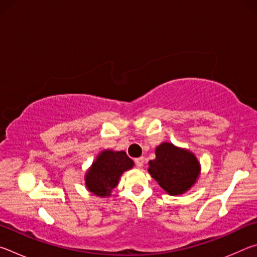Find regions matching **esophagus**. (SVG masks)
<instances>
[{"label": "esophagus", "instance_id": "esophagus-1", "mask_svg": "<svg viewBox=\"0 0 257 257\" xmlns=\"http://www.w3.org/2000/svg\"><path fill=\"white\" fill-rule=\"evenodd\" d=\"M144 158H137L135 159V163H136V165L138 168H142L143 165H144Z\"/></svg>", "mask_w": 257, "mask_h": 257}]
</instances>
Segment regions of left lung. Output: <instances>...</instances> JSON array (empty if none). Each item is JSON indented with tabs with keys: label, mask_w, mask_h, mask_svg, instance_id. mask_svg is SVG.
I'll return each mask as SVG.
<instances>
[{
	"label": "left lung",
	"mask_w": 257,
	"mask_h": 257,
	"mask_svg": "<svg viewBox=\"0 0 257 257\" xmlns=\"http://www.w3.org/2000/svg\"><path fill=\"white\" fill-rule=\"evenodd\" d=\"M156 158L150 161L149 172L170 195L188 190L196 181L199 164L188 151L163 143L155 150Z\"/></svg>",
	"instance_id": "obj_1"
}]
</instances>
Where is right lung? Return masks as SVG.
Instances as JSON below:
<instances>
[{"instance_id": "obj_1", "label": "right lung", "mask_w": 257, "mask_h": 257, "mask_svg": "<svg viewBox=\"0 0 257 257\" xmlns=\"http://www.w3.org/2000/svg\"><path fill=\"white\" fill-rule=\"evenodd\" d=\"M134 167L125 152L104 151L86 175V186L97 196H108L124 171Z\"/></svg>"}]
</instances>
